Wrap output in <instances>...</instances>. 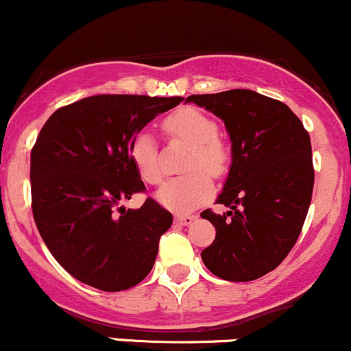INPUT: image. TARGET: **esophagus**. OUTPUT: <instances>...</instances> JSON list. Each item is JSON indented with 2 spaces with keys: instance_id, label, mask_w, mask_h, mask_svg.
I'll list each match as a JSON object with an SVG mask.
<instances>
[{
  "instance_id": "obj_1",
  "label": "esophagus",
  "mask_w": 351,
  "mask_h": 351,
  "mask_svg": "<svg viewBox=\"0 0 351 351\" xmlns=\"http://www.w3.org/2000/svg\"><path fill=\"white\" fill-rule=\"evenodd\" d=\"M194 220H195L194 215H177V217L174 219V222L177 223V226H191Z\"/></svg>"
}]
</instances>
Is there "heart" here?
Masks as SVG:
<instances>
[{
	"instance_id": "1",
	"label": "heart",
	"mask_w": 351,
	"mask_h": 351,
	"mask_svg": "<svg viewBox=\"0 0 351 351\" xmlns=\"http://www.w3.org/2000/svg\"><path fill=\"white\" fill-rule=\"evenodd\" d=\"M164 129L171 137L182 139L192 145L186 169L195 172L169 180L157 192V199L162 206L184 214V212L192 210L206 202L212 195L214 186H212L210 177L205 173L207 171L208 174L215 177L223 174L227 165V154L226 149L217 141V124L206 114L195 111V109H180L169 116L164 123ZM129 156L144 182L151 184V186L162 182L164 169L151 132L144 131L137 134L131 144ZM197 168H202L206 171H197Z\"/></svg>"
}]
</instances>
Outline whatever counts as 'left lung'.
<instances>
[{
  "label": "left lung",
  "mask_w": 351,
  "mask_h": 351,
  "mask_svg": "<svg viewBox=\"0 0 351 351\" xmlns=\"http://www.w3.org/2000/svg\"><path fill=\"white\" fill-rule=\"evenodd\" d=\"M186 102L219 117L232 143V164L217 204L200 217L215 227L204 265L228 282H250L280 265L300 235L313 192L312 144L283 102L250 89L192 94Z\"/></svg>",
  "instance_id": "8db88e82"
}]
</instances>
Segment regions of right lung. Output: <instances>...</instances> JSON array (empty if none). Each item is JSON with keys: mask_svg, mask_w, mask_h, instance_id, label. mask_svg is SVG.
Masks as SVG:
<instances>
[{"mask_svg": "<svg viewBox=\"0 0 351 351\" xmlns=\"http://www.w3.org/2000/svg\"><path fill=\"white\" fill-rule=\"evenodd\" d=\"M182 97L99 94L58 109L31 151V199L36 227L66 271L102 292L137 285L154 267L171 212L147 199L131 156L132 141Z\"/></svg>", "mask_w": 351, "mask_h": 351, "instance_id": "add662e5", "label": "right lung"}]
</instances>
